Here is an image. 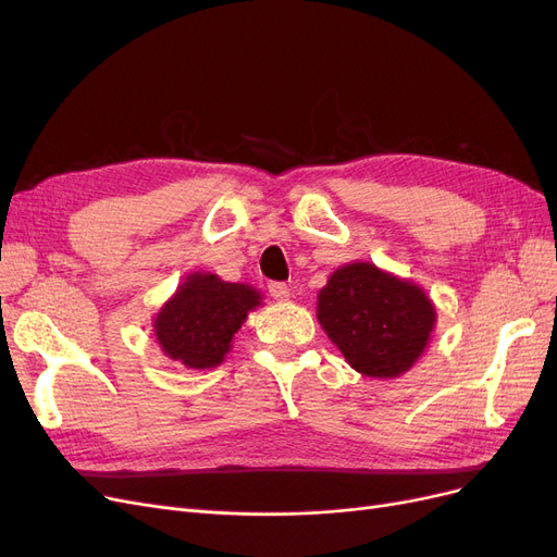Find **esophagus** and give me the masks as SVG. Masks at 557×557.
<instances>
[{
	"label": "esophagus",
	"instance_id": "34e87169",
	"mask_svg": "<svg viewBox=\"0 0 557 557\" xmlns=\"http://www.w3.org/2000/svg\"><path fill=\"white\" fill-rule=\"evenodd\" d=\"M267 288H269V295H272L278 301H285L290 297V288L283 281H269Z\"/></svg>",
	"mask_w": 557,
	"mask_h": 557
}]
</instances>
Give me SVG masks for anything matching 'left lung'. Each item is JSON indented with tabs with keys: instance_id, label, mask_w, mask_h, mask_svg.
Here are the masks:
<instances>
[{
	"instance_id": "left-lung-1",
	"label": "left lung",
	"mask_w": 557,
	"mask_h": 557,
	"mask_svg": "<svg viewBox=\"0 0 557 557\" xmlns=\"http://www.w3.org/2000/svg\"><path fill=\"white\" fill-rule=\"evenodd\" d=\"M434 307L418 285L369 262L346 264L318 295V320L348 364L364 376L393 379L420 358Z\"/></svg>"
}]
</instances>
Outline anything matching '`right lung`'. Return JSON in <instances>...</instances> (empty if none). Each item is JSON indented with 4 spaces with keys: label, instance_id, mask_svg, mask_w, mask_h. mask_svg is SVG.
I'll return each mask as SVG.
<instances>
[{
    "label": "right lung",
    "instance_id": "1",
    "mask_svg": "<svg viewBox=\"0 0 557 557\" xmlns=\"http://www.w3.org/2000/svg\"><path fill=\"white\" fill-rule=\"evenodd\" d=\"M260 305V293L213 274H193L166 301L156 320V336L172 360L190 369L221 364L246 313Z\"/></svg>",
    "mask_w": 557,
    "mask_h": 557
}]
</instances>
